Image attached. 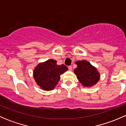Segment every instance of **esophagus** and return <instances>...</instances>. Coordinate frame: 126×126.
<instances>
[{
  "label": "esophagus",
  "mask_w": 126,
  "mask_h": 126,
  "mask_svg": "<svg viewBox=\"0 0 126 126\" xmlns=\"http://www.w3.org/2000/svg\"><path fill=\"white\" fill-rule=\"evenodd\" d=\"M68 70L70 71L72 70V67H71V66H68Z\"/></svg>",
  "instance_id": "34e87169"
}]
</instances>
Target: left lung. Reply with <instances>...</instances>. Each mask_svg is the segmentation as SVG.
Here are the masks:
<instances>
[{
    "label": "left lung",
    "instance_id": "obj_1",
    "mask_svg": "<svg viewBox=\"0 0 126 126\" xmlns=\"http://www.w3.org/2000/svg\"><path fill=\"white\" fill-rule=\"evenodd\" d=\"M77 68L74 73L79 81L84 87H90L96 84L99 80L100 75L95 67L85 60L77 61L76 63Z\"/></svg>",
    "mask_w": 126,
    "mask_h": 126
}]
</instances>
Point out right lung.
Masks as SVG:
<instances>
[{
    "mask_svg": "<svg viewBox=\"0 0 126 126\" xmlns=\"http://www.w3.org/2000/svg\"><path fill=\"white\" fill-rule=\"evenodd\" d=\"M67 70L68 68L65 65H59L56 64V61L49 59L36 66L34 70L33 76L41 89L49 91L55 87L60 80L61 74Z\"/></svg>",
    "mask_w": 126,
    "mask_h": 126,
    "instance_id": "1",
    "label": "right lung"
}]
</instances>
